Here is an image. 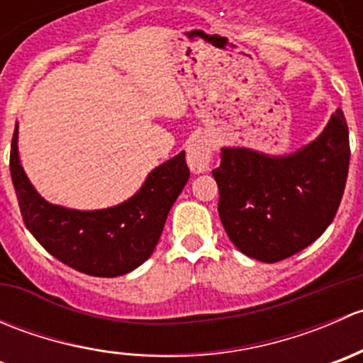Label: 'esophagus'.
I'll list each match as a JSON object with an SVG mask.
<instances>
[{
    "label": "esophagus",
    "mask_w": 363,
    "mask_h": 363,
    "mask_svg": "<svg viewBox=\"0 0 363 363\" xmlns=\"http://www.w3.org/2000/svg\"><path fill=\"white\" fill-rule=\"evenodd\" d=\"M212 160V144L207 137H199L188 147V164L191 172L202 174L208 170V163Z\"/></svg>",
    "instance_id": "obj_1"
}]
</instances>
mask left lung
<instances>
[{
	"instance_id": "1",
	"label": "left lung",
	"mask_w": 363,
	"mask_h": 363,
	"mask_svg": "<svg viewBox=\"0 0 363 363\" xmlns=\"http://www.w3.org/2000/svg\"><path fill=\"white\" fill-rule=\"evenodd\" d=\"M350 167V131L340 108L320 137L288 156L221 149L212 170L230 240L250 258L276 263L313 244L334 221Z\"/></svg>"
}]
</instances>
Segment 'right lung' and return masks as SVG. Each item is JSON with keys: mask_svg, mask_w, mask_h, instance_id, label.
<instances>
[{"mask_svg": "<svg viewBox=\"0 0 363 363\" xmlns=\"http://www.w3.org/2000/svg\"><path fill=\"white\" fill-rule=\"evenodd\" d=\"M13 131L10 174L24 225L54 258L94 277L131 272L155 251L164 221L189 179L186 152L151 172L137 195L101 211H73L52 205L26 177Z\"/></svg>", "mask_w": 363, "mask_h": 363, "instance_id": "1", "label": "right lung"}]
</instances>
